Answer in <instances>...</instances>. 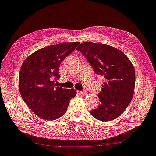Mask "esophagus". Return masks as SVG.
<instances>
[{"mask_svg": "<svg viewBox=\"0 0 156 156\" xmlns=\"http://www.w3.org/2000/svg\"><path fill=\"white\" fill-rule=\"evenodd\" d=\"M78 93L79 94H80V95H86V94H87V93L86 92V91H78Z\"/></svg>", "mask_w": 156, "mask_h": 156, "instance_id": "1", "label": "esophagus"}]
</instances>
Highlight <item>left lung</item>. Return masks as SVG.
<instances>
[{
  "mask_svg": "<svg viewBox=\"0 0 156 156\" xmlns=\"http://www.w3.org/2000/svg\"><path fill=\"white\" fill-rule=\"evenodd\" d=\"M105 78L98 95L100 104L90 112L103 122L117 118L129 105L135 91V72L132 63L121 51L101 43L85 42L76 48Z\"/></svg>",
  "mask_w": 156,
  "mask_h": 156,
  "instance_id": "8db88e82",
  "label": "left lung"
}]
</instances>
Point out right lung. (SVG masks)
<instances>
[{
	"mask_svg": "<svg viewBox=\"0 0 156 156\" xmlns=\"http://www.w3.org/2000/svg\"><path fill=\"white\" fill-rule=\"evenodd\" d=\"M80 44L62 42L41 48L24 61L19 75L21 96L40 118L54 120L65 114L69 101L76 94L74 88L57 87L59 68L65 58Z\"/></svg>",
	"mask_w": 156,
	"mask_h": 156,
	"instance_id": "1",
	"label": "right lung"
}]
</instances>
